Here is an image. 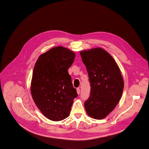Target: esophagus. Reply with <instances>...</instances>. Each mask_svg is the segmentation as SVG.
Instances as JSON below:
<instances>
[{"label":"esophagus","mask_w":149,"mask_h":149,"mask_svg":"<svg viewBox=\"0 0 149 149\" xmlns=\"http://www.w3.org/2000/svg\"><path fill=\"white\" fill-rule=\"evenodd\" d=\"M76 90H77V94H80V88H77Z\"/></svg>","instance_id":"obj_1"}]
</instances>
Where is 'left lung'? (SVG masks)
<instances>
[{
	"mask_svg": "<svg viewBox=\"0 0 149 149\" xmlns=\"http://www.w3.org/2000/svg\"><path fill=\"white\" fill-rule=\"evenodd\" d=\"M88 72L91 85L85 111L94 119H103L116 108L124 88L120 70L112 56L102 48L80 52Z\"/></svg>",
	"mask_w": 149,
	"mask_h": 149,
	"instance_id": "1",
	"label": "left lung"
}]
</instances>
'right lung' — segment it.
I'll use <instances>...</instances> for the list:
<instances>
[{"label": "right lung", "mask_w": 149, "mask_h": 149, "mask_svg": "<svg viewBox=\"0 0 149 149\" xmlns=\"http://www.w3.org/2000/svg\"><path fill=\"white\" fill-rule=\"evenodd\" d=\"M75 54L63 46L41 55L35 64L31 84L32 99L48 119L58 121L69 116L73 99L77 97L68 68Z\"/></svg>", "instance_id": "right-lung-1"}]
</instances>
